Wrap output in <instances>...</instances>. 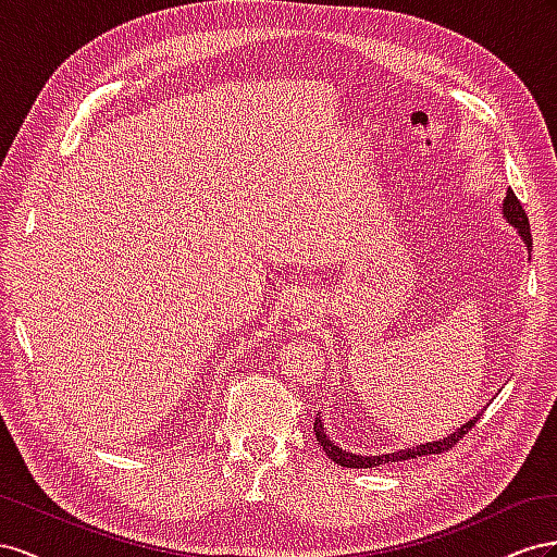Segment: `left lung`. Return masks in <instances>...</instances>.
I'll return each mask as SVG.
<instances>
[{"label":"left lung","instance_id":"8db88e82","mask_svg":"<svg viewBox=\"0 0 557 557\" xmlns=\"http://www.w3.org/2000/svg\"><path fill=\"white\" fill-rule=\"evenodd\" d=\"M504 219L511 224L513 228H518L522 243L528 245V249L532 247V233H530V219L525 214V210H522L520 200L516 198V194L511 188L506 190V198H504ZM475 420H479V416H475L473 420H469L467 424H462L457 429V432H453L450 436L446 438H438V441H432V443H422V446H412V448H406V450H396V453H389V455H355V453H347L343 448H338L336 443H333L326 432H324V424H322V418H314V436L317 441H320L322 450L333 459V462L341 465V467H347V469H373V467H380V465H389V462H404V459H416V457H422V455H438V453H446L448 448H453L455 443L462 438L469 429L475 424Z\"/></svg>","mask_w":557,"mask_h":557}]
</instances>
